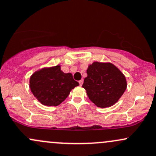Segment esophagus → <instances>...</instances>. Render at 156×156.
Masks as SVG:
<instances>
[{"label": "esophagus", "instance_id": "esophagus-1", "mask_svg": "<svg viewBox=\"0 0 156 156\" xmlns=\"http://www.w3.org/2000/svg\"><path fill=\"white\" fill-rule=\"evenodd\" d=\"M79 83H80V85L82 86V85H83V80H80V81H79Z\"/></svg>", "mask_w": 156, "mask_h": 156}]
</instances>
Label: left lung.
Wrapping results in <instances>:
<instances>
[{
    "label": "left lung",
    "instance_id": "obj_1",
    "mask_svg": "<svg viewBox=\"0 0 156 156\" xmlns=\"http://www.w3.org/2000/svg\"><path fill=\"white\" fill-rule=\"evenodd\" d=\"M83 87L99 108H108L118 101L127 87L125 76L114 65L94 62L87 69Z\"/></svg>",
    "mask_w": 156,
    "mask_h": 156
}]
</instances>
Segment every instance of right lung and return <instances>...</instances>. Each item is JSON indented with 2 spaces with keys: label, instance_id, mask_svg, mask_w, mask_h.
Returning a JSON list of instances; mask_svg holds the SVG:
<instances>
[{
  "label": "right lung",
  "instance_id": "right-lung-1",
  "mask_svg": "<svg viewBox=\"0 0 156 156\" xmlns=\"http://www.w3.org/2000/svg\"><path fill=\"white\" fill-rule=\"evenodd\" d=\"M31 91L41 104L57 106L63 101L70 91L78 86L71 73H65L60 66L46 68L36 71L30 77Z\"/></svg>",
  "mask_w": 156,
  "mask_h": 156
}]
</instances>
